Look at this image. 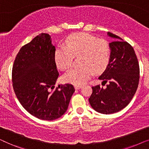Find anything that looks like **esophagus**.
<instances>
[{
  "label": "esophagus",
  "instance_id": "esophagus-1",
  "mask_svg": "<svg viewBox=\"0 0 149 149\" xmlns=\"http://www.w3.org/2000/svg\"><path fill=\"white\" fill-rule=\"evenodd\" d=\"M74 88L76 89H79L81 87V85H74Z\"/></svg>",
  "mask_w": 149,
  "mask_h": 149
}]
</instances>
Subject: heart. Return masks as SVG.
Segmentation results:
<instances>
[{
  "instance_id": "obj_1",
  "label": "heart",
  "mask_w": 149,
  "mask_h": 149,
  "mask_svg": "<svg viewBox=\"0 0 149 149\" xmlns=\"http://www.w3.org/2000/svg\"><path fill=\"white\" fill-rule=\"evenodd\" d=\"M66 47H58L55 51L56 66L60 70L68 69L72 63L73 56L81 54V66L70 68L63 77L65 82L82 85L92 76L107 67L110 59L109 44L103 39H96L91 34L74 33L65 40Z\"/></svg>"
}]
</instances>
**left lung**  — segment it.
Returning <instances> with one entry per match:
<instances>
[{"mask_svg": "<svg viewBox=\"0 0 149 149\" xmlns=\"http://www.w3.org/2000/svg\"><path fill=\"white\" fill-rule=\"evenodd\" d=\"M115 38L109 43L111 55L109 64L99 77L106 88L99 85L92 87L89 98L91 107L102 114L117 113L127 107L137 90L140 79V68L134 49L115 34L108 32Z\"/></svg>", "mask_w": 149, "mask_h": 149, "instance_id": "1", "label": "left lung"}]
</instances>
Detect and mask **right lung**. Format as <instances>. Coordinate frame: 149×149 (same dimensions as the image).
<instances>
[{
    "instance_id": "add662e5",
    "label": "right lung",
    "mask_w": 149,
    "mask_h": 149,
    "mask_svg": "<svg viewBox=\"0 0 149 149\" xmlns=\"http://www.w3.org/2000/svg\"><path fill=\"white\" fill-rule=\"evenodd\" d=\"M55 51L49 34H38L20 49L12 68L13 89L22 107L38 119L48 121L66 113L75 91L71 84L54 89L59 76Z\"/></svg>"
}]
</instances>
